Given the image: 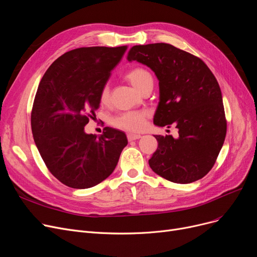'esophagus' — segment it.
Segmentation results:
<instances>
[{
    "mask_svg": "<svg viewBox=\"0 0 257 257\" xmlns=\"http://www.w3.org/2000/svg\"><path fill=\"white\" fill-rule=\"evenodd\" d=\"M141 138H142V137L140 136V134H133V133H129L128 136H127V139H128V141H129V142L139 140V139H141Z\"/></svg>",
    "mask_w": 257,
    "mask_h": 257,
    "instance_id": "34e87169",
    "label": "esophagus"
}]
</instances>
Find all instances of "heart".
I'll use <instances>...</instances> for the list:
<instances>
[{
  "label": "heart",
  "instance_id": "obj_1",
  "mask_svg": "<svg viewBox=\"0 0 257 257\" xmlns=\"http://www.w3.org/2000/svg\"><path fill=\"white\" fill-rule=\"evenodd\" d=\"M126 79L141 92L149 84H153L152 75L144 67H134L126 74ZM110 98V88L107 84L100 91V101L107 103ZM148 113L146 111H127L111 119L114 127L130 132H139L144 129Z\"/></svg>",
  "mask_w": 257,
  "mask_h": 257
}]
</instances>
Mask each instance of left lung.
Segmentation results:
<instances>
[{
	"instance_id": "8db88e82",
	"label": "left lung",
	"mask_w": 257,
	"mask_h": 257,
	"mask_svg": "<svg viewBox=\"0 0 257 257\" xmlns=\"http://www.w3.org/2000/svg\"><path fill=\"white\" fill-rule=\"evenodd\" d=\"M129 61L148 65L159 80L154 124L178 128L179 138L155 136L150 168L174 183L203 178L215 164L227 132L222 93L205 62L170 44L134 46Z\"/></svg>"
}]
</instances>
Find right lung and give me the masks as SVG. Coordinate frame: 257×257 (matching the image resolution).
Instances as JSON below:
<instances>
[{
	"instance_id": "1",
	"label": "right lung",
	"mask_w": 257,
	"mask_h": 257,
	"mask_svg": "<svg viewBox=\"0 0 257 257\" xmlns=\"http://www.w3.org/2000/svg\"><path fill=\"white\" fill-rule=\"evenodd\" d=\"M127 48L69 51L40 80L31 111L33 139L48 170L66 186L88 188L105 180L128 144L123 131L110 127L100 137L84 132L100 107L102 87Z\"/></svg>"
}]
</instances>
